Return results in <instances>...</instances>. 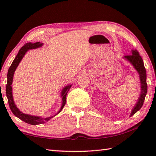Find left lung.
I'll list each match as a JSON object with an SVG mask.
<instances>
[{"label": "left lung", "mask_w": 156, "mask_h": 156, "mask_svg": "<svg viewBox=\"0 0 156 156\" xmlns=\"http://www.w3.org/2000/svg\"><path fill=\"white\" fill-rule=\"evenodd\" d=\"M123 58L130 63L133 66L135 70L137 72L139 76H140V80L141 83V93L140 94V97H139L137 102L134 106L133 109H132L130 115H129V117H131V116H133L140 109H141L142 106H143L145 96H146L147 94V85L146 82V70H145L143 59H142L140 56V53L136 49H132L131 55H125L124 56Z\"/></svg>", "instance_id": "8db88e82"}]
</instances>
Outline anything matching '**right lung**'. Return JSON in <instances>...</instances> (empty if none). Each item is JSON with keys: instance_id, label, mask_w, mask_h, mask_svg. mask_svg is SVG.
Segmentation results:
<instances>
[{"instance_id": "add662e5", "label": "right lung", "mask_w": 156, "mask_h": 156, "mask_svg": "<svg viewBox=\"0 0 156 156\" xmlns=\"http://www.w3.org/2000/svg\"><path fill=\"white\" fill-rule=\"evenodd\" d=\"M43 45H44V44H41L40 42H36V43H34V44H32V43L29 42V43H27V44H25L21 49H20L17 55H16L14 60H13L11 66L9 67L8 73H7V84H6V94L8 98V102H9L10 108H11L12 113L14 114L16 117H18L19 119H21V120L27 122L28 124H31L33 125H37L39 124L45 123L46 122H48V121L50 120L51 118L54 117L55 116L57 115L58 113H59V112L62 111L63 108H64V107L66 105V95H67L68 92L69 91V89H70L72 85V84H68L67 86H66L64 88H63L60 93V97L62 98L61 108H59V110L57 113L54 115V116H51V117L44 118V117H40V116H34V115L25 114L24 112H22L17 108V107H16L12 97V87L11 86L12 84L13 76H14L15 72L16 70V68L18 67L19 63L21 62V59H23V57H24V55H25L26 53L27 52L28 50H29V49H34L41 48Z\"/></svg>"}]
</instances>
